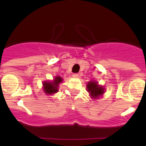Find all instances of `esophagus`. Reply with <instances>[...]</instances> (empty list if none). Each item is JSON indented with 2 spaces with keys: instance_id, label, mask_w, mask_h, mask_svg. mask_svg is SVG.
<instances>
[{
  "instance_id": "esophagus-1",
  "label": "esophagus",
  "mask_w": 146,
  "mask_h": 146,
  "mask_svg": "<svg viewBox=\"0 0 146 146\" xmlns=\"http://www.w3.org/2000/svg\"><path fill=\"white\" fill-rule=\"evenodd\" d=\"M72 77H74V78H77V77H79V74H77V73H74V74H72Z\"/></svg>"
}]
</instances>
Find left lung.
I'll list each match as a JSON object with an SVG mask.
<instances>
[{"label":"left lung","mask_w":146,"mask_h":146,"mask_svg":"<svg viewBox=\"0 0 146 146\" xmlns=\"http://www.w3.org/2000/svg\"><path fill=\"white\" fill-rule=\"evenodd\" d=\"M88 91L91 94L93 98H97L104 93V88L97 85V82L91 81L87 85Z\"/></svg>","instance_id":"obj_1"}]
</instances>
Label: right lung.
Instances as JSON below:
<instances>
[{"instance_id": "1", "label": "right lung", "mask_w": 146, "mask_h": 146, "mask_svg": "<svg viewBox=\"0 0 146 146\" xmlns=\"http://www.w3.org/2000/svg\"><path fill=\"white\" fill-rule=\"evenodd\" d=\"M62 78L60 77H56L53 82H49L46 81L44 82V89L46 94H52L54 93L58 92V87L60 82H61Z\"/></svg>"}]
</instances>
